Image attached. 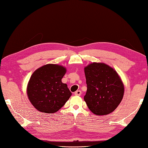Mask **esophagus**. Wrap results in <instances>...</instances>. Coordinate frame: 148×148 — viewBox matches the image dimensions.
I'll return each instance as SVG.
<instances>
[{
    "instance_id": "esophagus-1",
    "label": "esophagus",
    "mask_w": 148,
    "mask_h": 148,
    "mask_svg": "<svg viewBox=\"0 0 148 148\" xmlns=\"http://www.w3.org/2000/svg\"><path fill=\"white\" fill-rule=\"evenodd\" d=\"M82 94V91L80 90H77L75 92V95L76 96H80Z\"/></svg>"
}]
</instances>
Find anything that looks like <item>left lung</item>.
<instances>
[{
	"mask_svg": "<svg viewBox=\"0 0 148 148\" xmlns=\"http://www.w3.org/2000/svg\"><path fill=\"white\" fill-rule=\"evenodd\" d=\"M87 90L84 100L91 112L106 115L116 108L124 95V85L113 69L103 63L85 68Z\"/></svg>",
	"mask_w": 148,
	"mask_h": 148,
	"instance_id": "1",
	"label": "left lung"
}]
</instances>
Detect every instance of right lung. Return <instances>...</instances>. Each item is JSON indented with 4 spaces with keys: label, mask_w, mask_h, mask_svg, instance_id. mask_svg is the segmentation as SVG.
I'll list each match as a JSON object with an SVG mask.
<instances>
[{
    "label": "right lung",
    "mask_w": 148,
    "mask_h": 148,
    "mask_svg": "<svg viewBox=\"0 0 148 148\" xmlns=\"http://www.w3.org/2000/svg\"><path fill=\"white\" fill-rule=\"evenodd\" d=\"M65 73V67L47 64L32 75L27 86V95L37 110L53 113L68 101L71 93L66 84L62 82Z\"/></svg>",
    "instance_id": "1"
}]
</instances>
